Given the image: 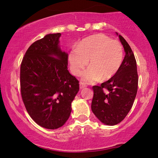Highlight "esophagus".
I'll return each instance as SVG.
<instances>
[{
	"instance_id": "obj_1",
	"label": "esophagus",
	"mask_w": 158,
	"mask_h": 158,
	"mask_svg": "<svg viewBox=\"0 0 158 158\" xmlns=\"http://www.w3.org/2000/svg\"><path fill=\"white\" fill-rule=\"evenodd\" d=\"M85 86H86V85H84V84H82V83H80V84H79V88H80V89H84V88H85Z\"/></svg>"
}]
</instances>
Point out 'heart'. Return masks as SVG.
Returning a JSON list of instances; mask_svg holds the SVG:
<instances>
[{
	"label": "heart",
	"mask_w": 158,
	"mask_h": 158,
	"mask_svg": "<svg viewBox=\"0 0 158 158\" xmlns=\"http://www.w3.org/2000/svg\"><path fill=\"white\" fill-rule=\"evenodd\" d=\"M82 80L92 84L100 79L103 81L113 77L121 68L123 60L121 44L105 34L98 33L85 37L79 42L77 49L69 52L68 61L71 72L81 76L85 67Z\"/></svg>",
	"instance_id": "b5f03b06"
}]
</instances>
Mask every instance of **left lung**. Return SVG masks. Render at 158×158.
I'll list each match as a JSON object with an SVG mask.
<instances>
[{
    "label": "left lung",
    "instance_id": "obj_1",
    "mask_svg": "<svg viewBox=\"0 0 158 158\" xmlns=\"http://www.w3.org/2000/svg\"><path fill=\"white\" fill-rule=\"evenodd\" d=\"M125 56L121 68L108 81L94 85L91 103L93 114L106 125L121 123L132 108L138 89L137 62L132 49L121 35H118Z\"/></svg>",
    "mask_w": 158,
    "mask_h": 158
}]
</instances>
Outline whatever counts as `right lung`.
Instances as JSON below:
<instances>
[{
  "label": "right lung",
  "instance_id": "right-lung-1",
  "mask_svg": "<svg viewBox=\"0 0 158 158\" xmlns=\"http://www.w3.org/2000/svg\"><path fill=\"white\" fill-rule=\"evenodd\" d=\"M60 33L49 34L33 42L20 67L23 102L32 119L47 129L65 123L79 81L68 69V54L60 50Z\"/></svg>",
  "mask_w": 158,
  "mask_h": 158
}]
</instances>
